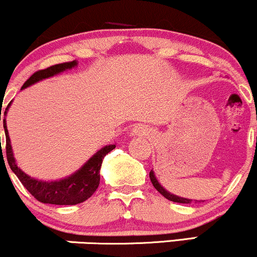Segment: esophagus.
Masks as SVG:
<instances>
[{
	"mask_svg": "<svg viewBox=\"0 0 257 257\" xmlns=\"http://www.w3.org/2000/svg\"><path fill=\"white\" fill-rule=\"evenodd\" d=\"M149 132L148 128L143 125H137L135 126L134 130H132V136H136V137H142V136H147Z\"/></svg>",
	"mask_w": 257,
	"mask_h": 257,
	"instance_id": "1",
	"label": "esophagus"
}]
</instances>
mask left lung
Returning <instances> with one entry per match:
<instances>
[{
    "label": "left lung",
    "mask_w": 257,
    "mask_h": 257,
    "mask_svg": "<svg viewBox=\"0 0 257 257\" xmlns=\"http://www.w3.org/2000/svg\"><path fill=\"white\" fill-rule=\"evenodd\" d=\"M149 177H151V181H152L153 186L155 187V189H157V191L159 192L160 194H163L164 197H165L166 199H169V200H171V201H175V203H182V204H191L192 201H193V200H191V199L180 198V197H177V195L170 194L169 192L165 191V189H164L163 187L160 186V183L158 182V181H157V178H155V176H154V172H153V171L149 172Z\"/></svg>",
    "instance_id": "left-lung-1"
}]
</instances>
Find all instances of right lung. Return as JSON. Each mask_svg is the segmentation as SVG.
Masks as SVG:
<instances>
[{
  "label": "right lung",
  "instance_id": "add662e5",
  "mask_svg": "<svg viewBox=\"0 0 257 257\" xmlns=\"http://www.w3.org/2000/svg\"><path fill=\"white\" fill-rule=\"evenodd\" d=\"M76 65V62H65L48 66V68L37 70L24 82L23 88L33 85L40 80L47 79V77L53 76V75L62 73V71L70 69ZM11 105V103L8 106ZM8 106L6 108L5 115L7 114ZM1 120V111H0ZM4 128L6 134V155H7L8 164H10L11 170L17 175L23 186L28 189V192L33 195L36 200L41 201L43 204H54V205H76V204L82 203L87 200L88 198L97 191L99 186V170L102 161L109 152L115 148V144H109L98 151L93 157L91 158L87 163L83 165L79 171L75 172L74 175L69 176L68 178L60 181H54V182H43V181L35 180V178L29 177L27 174L22 171L17 166L16 160L13 158L12 147H11L10 136H8L7 126H6V119H4ZM1 140V138H0Z\"/></svg>",
  "mask_w": 257,
  "mask_h": 257
}]
</instances>
